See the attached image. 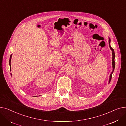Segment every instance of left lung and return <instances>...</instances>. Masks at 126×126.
Instances as JSON below:
<instances>
[{"mask_svg": "<svg viewBox=\"0 0 126 126\" xmlns=\"http://www.w3.org/2000/svg\"><path fill=\"white\" fill-rule=\"evenodd\" d=\"M110 41H111V40H110V38H109V41H108V42H109V47H110V49L111 50V51H112V68H113V70H112V71L111 73L110 74V76H109V83L110 82V81H111V78H112V73H113V71H114V68H115V62H114V58H115V53H114V51L113 49V48H111V46H110Z\"/></svg>", "mask_w": 126, "mask_h": 126, "instance_id": "obj_1", "label": "left lung"}]
</instances>
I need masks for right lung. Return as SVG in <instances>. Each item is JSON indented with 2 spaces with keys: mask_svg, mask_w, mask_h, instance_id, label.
I'll return each mask as SVG.
<instances>
[{
  "mask_svg": "<svg viewBox=\"0 0 126 126\" xmlns=\"http://www.w3.org/2000/svg\"><path fill=\"white\" fill-rule=\"evenodd\" d=\"M11 58H12V55H11L10 56V61H9V64L10 66V70L11 71ZM11 75H12V74H11Z\"/></svg>",
  "mask_w": 126,
  "mask_h": 126,
  "instance_id": "obj_1",
  "label": "right lung"
}]
</instances>
